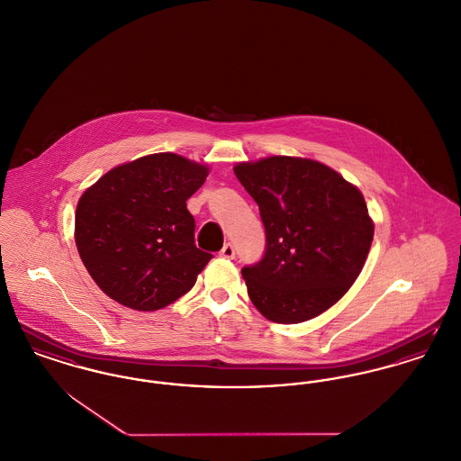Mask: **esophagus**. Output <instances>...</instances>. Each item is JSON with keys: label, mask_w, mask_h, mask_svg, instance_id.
<instances>
[{"label": "esophagus", "mask_w": 461, "mask_h": 461, "mask_svg": "<svg viewBox=\"0 0 461 461\" xmlns=\"http://www.w3.org/2000/svg\"><path fill=\"white\" fill-rule=\"evenodd\" d=\"M219 256H221V258H226V259H233V258H235V247L230 244V242L222 245V249H221Z\"/></svg>", "instance_id": "1"}]
</instances>
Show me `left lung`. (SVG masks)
I'll return each mask as SVG.
<instances>
[{"label":"left lung","mask_w":461,"mask_h":461,"mask_svg":"<svg viewBox=\"0 0 461 461\" xmlns=\"http://www.w3.org/2000/svg\"><path fill=\"white\" fill-rule=\"evenodd\" d=\"M237 179L259 207L265 254L242 275L271 322L321 315L352 287L375 235L362 193L327 165L271 157L239 163Z\"/></svg>","instance_id":"obj_1"}]
</instances>
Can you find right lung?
<instances>
[{
    "label": "right lung",
    "instance_id": "1",
    "mask_svg": "<svg viewBox=\"0 0 461 461\" xmlns=\"http://www.w3.org/2000/svg\"><path fill=\"white\" fill-rule=\"evenodd\" d=\"M203 165L157 153L120 165L85 191L75 240L83 265L109 298L153 312L185 296L212 254L194 245L186 200Z\"/></svg>",
    "mask_w": 461,
    "mask_h": 461
}]
</instances>
